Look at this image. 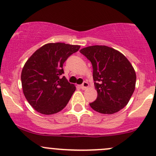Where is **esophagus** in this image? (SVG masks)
Listing matches in <instances>:
<instances>
[{
  "instance_id": "1",
  "label": "esophagus",
  "mask_w": 156,
  "mask_h": 156,
  "mask_svg": "<svg viewBox=\"0 0 156 156\" xmlns=\"http://www.w3.org/2000/svg\"><path fill=\"white\" fill-rule=\"evenodd\" d=\"M89 83L87 81H83V83L81 85V88L82 90H86L87 88H88Z\"/></svg>"
}]
</instances>
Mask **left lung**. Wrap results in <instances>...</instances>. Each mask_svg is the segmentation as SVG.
<instances>
[{
  "label": "left lung",
  "instance_id": "8db88e82",
  "mask_svg": "<svg viewBox=\"0 0 156 156\" xmlns=\"http://www.w3.org/2000/svg\"><path fill=\"white\" fill-rule=\"evenodd\" d=\"M92 63L98 92L90 105L102 114H113L128 104L136 87V74L128 59L107 46H90L80 50Z\"/></svg>",
  "mask_w": 156,
  "mask_h": 156
}]
</instances>
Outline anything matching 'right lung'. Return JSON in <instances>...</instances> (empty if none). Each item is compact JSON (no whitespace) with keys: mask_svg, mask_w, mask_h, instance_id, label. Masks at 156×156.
<instances>
[{"mask_svg":"<svg viewBox=\"0 0 156 156\" xmlns=\"http://www.w3.org/2000/svg\"><path fill=\"white\" fill-rule=\"evenodd\" d=\"M78 45L49 43L37 49L21 72L24 96L37 112L52 115L62 110L75 91V86L64 76L63 64Z\"/></svg>","mask_w":156,"mask_h":156,"instance_id":"right-lung-1","label":"right lung"}]
</instances>
